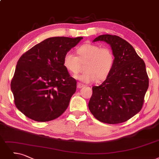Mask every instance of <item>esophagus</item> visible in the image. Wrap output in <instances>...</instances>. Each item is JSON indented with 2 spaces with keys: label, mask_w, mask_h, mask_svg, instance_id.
Masks as SVG:
<instances>
[{
  "label": "esophagus",
  "mask_w": 159,
  "mask_h": 159,
  "mask_svg": "<svg viewBox=\"0 0 159 159\" xmlns=\"http://www.w3.org/2000/svg\"><path fill=\"white\" fill-rule=\"evenodd\" d=\"M84 86V84H81V83H78L77 84V87L78 88V89H80V88H81V87H83Z\"/></svg>",
  "instance_id": "obj_1"
}]
</instances>
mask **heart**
<instances>
[{"mask_svg": "<svg viewBox=\"0 0 159 159\" xmlns=\"http://www.w3.org/2000/svg\"><path fill=\"white\" fill-rule=\"evenodd\" d=\"M78 57L67 52L63 58V65L68 72L77 74L85 65V72L75 78L85 83L105 80L115 64V54L109 47H101L97 44L85 43L77 49Z\"/></svg>", "mask_w": 159, "mask_h": 159, "instance_id": "b5f03b06", "label": "heart"}]
</instances>
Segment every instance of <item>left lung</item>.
<instances>
[{
	"instance_id": "8db88e82",
	"label": "left lung",
	"mask_w": 159,
	"mask_h": 159,
	"mask_svg": "<svg viewBox=\"0 0 159 159\" xmlns=\"http://www.w3.org/2000/svg\"><path fill=\"white\" fill-rule=\"evenodd\" d=\"M109 43L115 54L110 75L93 87L89 108L94 117L107 124H119L134 116L142 108L149 87L145 64L130 44L116 35L103 34L93 42Z\"/></svg>"
}]
</instances>
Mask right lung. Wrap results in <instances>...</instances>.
Segmentation results:
<instances>
[{
	"instance_id": "add662e5",
	"label": "right lung",
	"mask_w": 159,
	"mask_h": 159,
	"mask_svg": "<svg viewBox=\"0 0 159 159\" xmlns=\"http://www.w3.org/2000/svg\"><path fill=\"white\" fill-rule=\"evenodd\" d=\"M82 39L49 38L21 55L11 89L16 106L25 116L46 122L59 117L67 109L77 81L63 65V58Z\"/></svg>"
}]
</instances>
